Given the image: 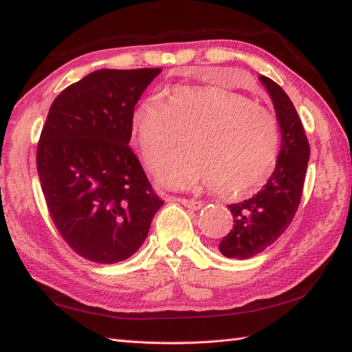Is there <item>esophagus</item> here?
Listing matches in <instances>:
<instances>
[{"mask_svg":"<svg viewBox=\"0 0 352 352\" xmlns=\"http://www.w3.org/2000/svg\"><path fill=\"white\" fill-rule=\"evenodd\" d=\"M172 201H178V203H182L183 206L192 208V210H199L201 207H203V203L197 199H186V198H169Z\"/></svg>","mask_w":352,"mask_h":352,"instance_id":"esophagus-1","label":"esophagus"}]
</instances>
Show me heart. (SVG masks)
<instances>
[{
	"instance_id": "heart-1",
	"label": "heart",
	"mask_w": 352,
	"mask_h": 352,
	"mask_svg": "<svg viewBox=\"0 0 352 352\" xmlns=\"http://www.w3.org/2000/svg\"><path fill=\"white\" fill-rule=\"evenodd\" d=\"M131 139L142 162L159 170L162 184L189 190L208 182L222 197L256 188L271 172L278 153L276 118L248 96L219 87H177L166 101L149 98L134 109Z\"/></svg>"
}]
</instances>
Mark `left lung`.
<instances>
[{"label":"left lung","mask_w":352,"mask_h":352,"mask_svg":"<svg viewBox=\"0 0 352 352\" xmlns=\"http://www.w3.org/2000/svg\"><path fill=\"white\" fill-rule=\"evenodd\" d=\"M281 131L276 166L267 183L252 198L228 206L233 228L222 239L219 251L228 258H250L271 246L290 226L300 206L310 145L294 102L283 89L265 76Z\"/></svg>","instance_id":"8db88e82"}]
</instances>
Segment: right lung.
Listing matches in <instances>:
<instances>
[{
	"mask_svg": "<svg viewBox=\"0 0 352 352\" xmlns=\"http://www.w3.org/2000/svg\"><path fill=\"white\" fill-rule=\"evenodd\" d=\"M160 68L100 69L51 104L36 164L58 233L78 256L111 265L131 257L163 199L131 151L130 121Z\"/></svg>",
	"mask_w": 352,
	"mask_h": 352,
	"instance_id": "right-lung-1",
	"label": "right lung"
}]
</instances>
